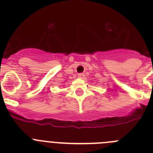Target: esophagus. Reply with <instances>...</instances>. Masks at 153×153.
Wrapping results in <instances>:
<instances>
[{"instance_id": "obj_1", "label": "esophagus", "mask_w": 153, "mask_h": 153, "mask_svg": "<svg viewBox=\"0 0 153 153\" xmlns=\"http://www.w3.org/2000/svg\"><path fill=\"white\" fill-rule=\"evenodd\" d=\"M84 74H78V78H79V79H83L84 78Z\"/></svg>"}]
</instances>
